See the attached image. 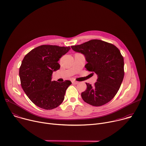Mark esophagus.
Returning a JSON list of instances; mask_svg holds the SVG:
<instances>
[{
	"instance_id": "1",
	"label": "esophagus",
	"mask_w": 146,
	"mask_h": 146,
	"mask_svg": "<svg viewBox=\"0 0 146 146\" xmlns=\"http://www.w3.org/2000/svg\"><path fill=\"white\" fill-rule=\"evenodd\" d=\"M72 82V83H73V84H76V85L77 84L78 82H77V81H74V80H73Z\"/></svg>"
}]
</instances>
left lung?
<instances>
[{"label":"left lung","instance_id":"obj_1","mask_svg":"<svg viewBox=\"0 0 146 146\" xmlns=\"http://www.w3.org/2000/svg\"><path fill=\"white\" fill-rule=\"evenodd\" d=\"M72 50L85 56L86 68L98 76L94 86L86 83L87 90L81 93L84 102L100 106L110 102L120 88L124 76L123 58L118 48L100 40H91Z\"/></svg>","mask_w":146,"mask_h":146}]
</instances>
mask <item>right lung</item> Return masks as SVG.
Segmentation results:
<instances>
[{
    "label": "right lung",
    "mask_w": 146,
    "mask_h": 146,
    "mask_svg": "<svg viewBox=\"0 0 146 146\" xmlns=\"http://www.w3.org/2000/svg\"><path fill=\"white\" fill-rule=\"evenodd\" d=\"M70 50V47L42 45L25 56L19 71L21 84L28 97L37 106L51 110L64 100L71 81H52L51 77L53 72L60 68L58 62L59 59Z\"/></svg>",
    "instance_id": "add662e5"
}]
</instances>
